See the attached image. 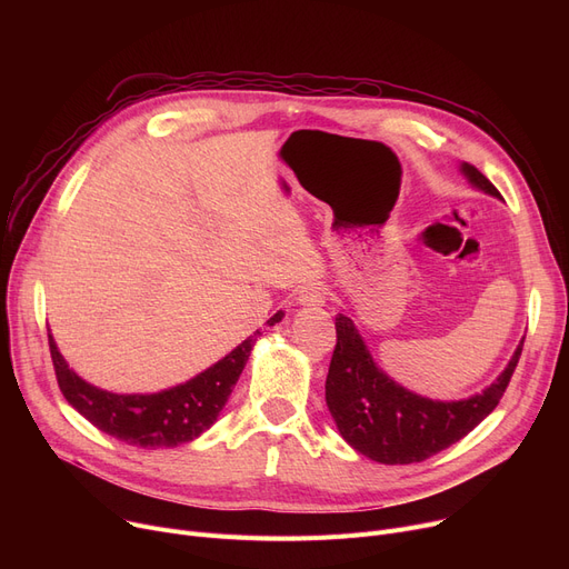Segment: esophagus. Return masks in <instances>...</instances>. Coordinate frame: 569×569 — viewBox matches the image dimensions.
<instances>
[{
    "instance_id": "obj_1",
    "label": "esophagus",
    "mask_w": 569,
    "mask_h": 569,
    "mask_svg": "<svg viewBox=\"0 0 569 569\" xmlns=\"http://www.w3.org/2000/svg\"><path fill=\"white\" fill-rule=\"evenodd\" d=\"M297 302L302 307H322L325 305V288L320 286H305L300 290V297H297Z\"/></svg>"
}]
</instances>
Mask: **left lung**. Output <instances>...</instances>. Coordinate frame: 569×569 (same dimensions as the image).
Instances as JSON below:
<instances>
[{"label": "left lung", "mask_w": 569, "mask_h": 569, "mask_svg": "<svg viewBox=\"0 0 569 569\" xmlns=\"http://www.w3.org/2000/svg\"><path fill=\"white\" fill-rule=\"evenodd\" d=\"M459 172L472 189L500 198L498 189L475 166L461 163ZM523 339L502 373L480 395L440 401L415 395L387 376L373 360L355 322L339 313L337 348L325 380V401L339 433L355 452L387 466L425 461L459 442L493 412L517 369Z\"/></svg>", "instance_id": "8db88e82"}]
</instances>
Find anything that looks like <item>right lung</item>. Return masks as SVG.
<instances>
[{"instance_id":"obj_1","label":"right lung","mask_w":569,"mask_h":569,"mask_svg":"<svg viewBox=\"0 0 569 569\" xmlns=\"http://www.w3.org/2000/svg\"><path fill=\"white\" fill-rule=\"evenodd\" d=\"M283 316V311H277L264 325L272 327L281 322ZM260 335L262 332L256 330L253 337L244 339L217 365L187 382L152 395H117L101 390L69 367L52 335H48V341L59 390L71 408L117 440L142 447V450H159V447L191 442L217 422Z\"/></svg>"}]
</instances>
